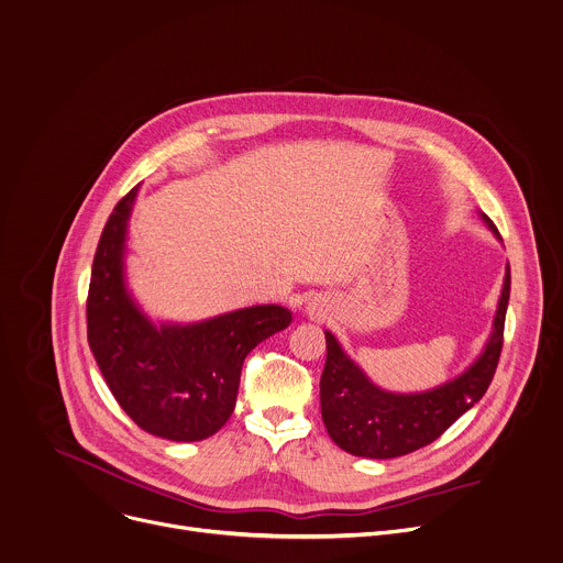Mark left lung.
Wrapping results in <instances>:
<instances>
[{"label": "left lung", "instance_id": "left-lung-1", "mask_svg": "<svg viewBox=\"0 0 563 563\" xmlns=\"http://www.w3.org/2000/svg\"><path fill=\"white\" fill-rule=\"evenodd\" d=\"M482 219L499 239L495 223L486 214ZM508 298L510 267H506L493 333L482 355L455 380L422 394H391L376 387L324 331L327 362L320 376V411L329 438L342 451L371 460L400 457L435 442L486 394L504 344Z\"/></svg>", "mask_w": 563, "mask_h": 563}]
</instances>
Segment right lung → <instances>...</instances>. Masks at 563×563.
Here are the masks:
<instances>
[{"label":"right lung","instance_id":"1","mask_svg":"<svg viewBox=\"0 0 563 563\" xmlns=\"http://www.w3.org/2000/svg\"><path fill=\"white\" fill-rule=\"evenodd\" d=\"M139 185L114 206L92 261L88 342L119 407L143 431L197 442L232 416L247 353L291 322L280 305H256L195 324H154L125 289L123 254Z\"/></svg>","mask_w":563,"mask_h":563}]
</instances>
